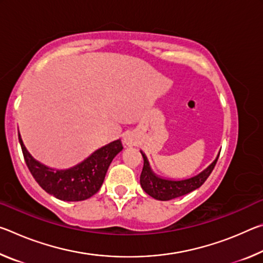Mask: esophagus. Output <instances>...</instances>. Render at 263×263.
Here are the masks:
<instances>
[{
  "mask_svg": "<svg viewBox=\"0 0 263 263\" xmlns=\"http://www.w3.org/2000/svg\"><path fill=\"white\" fill-rule=\"evenodd\" d=\"M123 142H124V145L130 147V146H135L137 144V139H136V137L132 135V133H127V135L124 136Z\"/></svg>",
  "mask_w": 263,
  "mask_h": 263,
  "instance_id": "1",
  "label": "esophagus"
}]
</instances>
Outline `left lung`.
I'll use <instances>...</instances> for the list:
<instances>
[{"label":"left lung","mask_w":263,"mask_h":263,"mask_svg":"<svg viewBox=\"0 0 263 263\" xmlns=\"http://www.w3.org/2000/svg\"><path fill=\"white\" fill-rule=\"evenodd\" d=\"M140 153L144 158V167H142L140 175L141 188L144 189L146 194H148L151 197L158 199V201H171V199L181 197V196L198 189L206 181L216 166L220 151L218 152L216 159L205 169H203L198 174L182 180L167 179V177L155 174L146 154L142 151H140Z\"/></svg>","instance_id":"left-lung-1"}]
</instances>
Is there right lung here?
Listing matches in <instances>:
<instances>
[{"label": "right lung", "instance_id": "obj_1", "mask_svg": "<svg viewBox=\"0 0 263 263\" xmlns=\"http://www.w3.org/2000/svg\"><path fill=\"white\" fill-rule=\"evenodd\" d=\"M18 139L31 174L47 194L65 202L90 198L103 184L111 161L123 149L121 139L102 146L73 167L57 169L39 162L26 149L18 131Z\"/></svg>", "mask_w": 263, "mask_h": 263}]
</instances>
